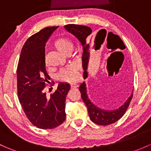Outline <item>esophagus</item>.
<instances>
[{
    "label": "esophagus",
    "mask_w": 151,
    "mask_h": 151,
    "mask_svg": "<svg viewBox=\"0 0 151 151\" xmlns=\"http://www.w3.org/2000/svg\"><path fill=\"white\" fill-rule=\"evenodd\" d=\"M78 87V85L76 83H72L71 84V88H77Z\"/></svg>",
    "instance_id": "34e87169"
}]
</instances>
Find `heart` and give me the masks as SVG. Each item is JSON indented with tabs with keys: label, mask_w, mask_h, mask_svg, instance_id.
Wrapping results in <instances>:
<instances>
[{
	"label": "heart",
	"mask_w": 151,
	"mask_h": 151,
	"mask_svg": "<svg viewBox=\"0 0 151 151\" xmlns=\"http://www.w3.org/2000/svg\"><path fill=\"white\" fill-rule=\"evenodd\" d=\"M55 47L60 51L63 52L64 53H69L72 50L73 42L71 40L66 37L59 38L54 43ZM79 71L77 66L74 65H70L66 69H63L60 72L58 75V78L60 80L65 81V82H72L76 81L78 79Z\"/></svg>",
	"instance_id": "obj_1"
}]
</instances>
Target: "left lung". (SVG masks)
Instances as JSON below:
<instances>
[{"mask_svg": "<svg viewBox=\"0 0 151 151\" xmlns=\"http://www.w3.org/2000/svg\"><path fill=\"white\" fill-rule=\"evenodd\" d=\"M64 28L66 29V31H68L69 33L75 36L77 38V40L80 41V43L82 44V48H83V53H82V68H83L84 70L83 77L84 79H86L88 76V68L90 51H91L92 48H93V50L94 49L96 50L101 44H103L106 36V31L105 29H101L98 32V34L96 35V39H95V44L93 47V44L91 45V39L89 41L90 38V35L92 33L91 28L87 26L77 24L65 25ZM109 33H108V37H109ZM119 39L122 42V49L124 50L125 48V45L124 44L123 41L121 40V38L119 37ZM79 90H80L81 93V97H82L84 103H85L87 108H88L89 116H90L92 122L97 124L105 125V126L115 123L116 122L119 120L123 116V115L126 112L128 106H129L130 101H131L132 98L133 96V94L132 93L129 98L127 99V101L121 106H119L118 109H116L114 110H105V109L98 107L91 102L90 98H88V93H87V87L85 82H82L80 85Z\"/></svg>", "mask_w": 151, "mask_h": 151, "instance_id": "obj_1", "label": "left lung"}]
</instances>
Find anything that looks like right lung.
<instances>
[{"label":"right lung","instance_id":"add662e5","mask_svg":"<svg viewBox=\"0 0 151 151\" xmlns=\"http://www.w3.org/2000/svg\"><path fill=\"white\" fill-rule=\"evenodd\" d=\"M58 27H47L28 38L17 66V93L25 115L40 129H53L66 119L65 102L70 85L60 82L50 96L44 93L50 77L45 69V43Z\"/></svg>","mask_w":151,"mask_h":151}]
</instances>
